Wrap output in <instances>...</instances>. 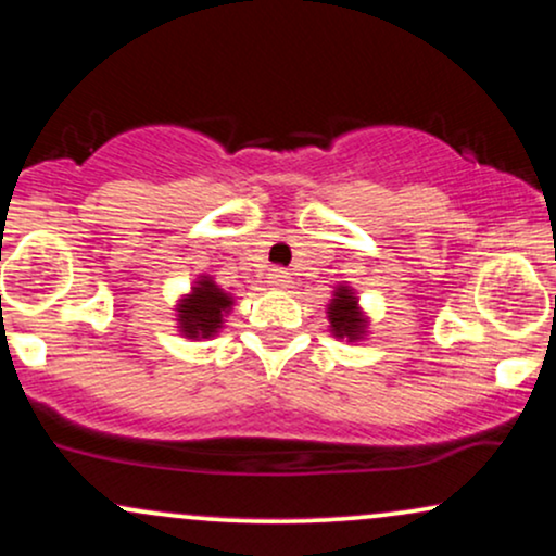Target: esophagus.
<instances>
[{"mask_svg":"<svg viewBox=\"0 0 556 556\" xmlns=\"http://www.w3.org/2000/svg\"><path fill=\"white\" fill-rule=\"evenodd\" d=\"M290 282H292L290 271H285V269H271V274H269V285H271V287H277V290H287V287H290Z\"/></svg>","mask_w":556,"mask_h":556,"instance_id":"1","label":"esophagus"}]
</instances>
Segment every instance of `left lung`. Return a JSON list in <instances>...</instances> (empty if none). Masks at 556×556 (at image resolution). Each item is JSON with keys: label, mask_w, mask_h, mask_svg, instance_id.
<instances>
[{"label": "left lung", "mask_w": 556, "mask_h": 556, "mask_svg": "<svg viewBox=\"0 0 556 556\" xmlns=\"http://www.w3.org/2000/svg\"><path fill=\"white\" fill-rule=\"evenodd\" d=\"M327 318L331 324V334L337 337V340H363V334H366V316H363L361 305H358V298H355V292L350 290L348 285H340L334 290V298H331L329 308H327Z\"/></svg>", "instance_id": "8db88e82"}]
</instances>
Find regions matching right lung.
Instances as JSON below:
<instances>
[{
  "instance_id": "obj_1",
  "label": "right lung",
  "mask_w": 556,
  "mask_h": 556,
  "mask_svg": "<svg viewBox=\"0 0 556 556\" xmlns=\"http://www.w3.org/2000/svg\"><path fill=\"white\" fill-rule=\"evenodd\" d=\"M232 295L214 285L212 277H198L193 290L177 303V324L188 340H208L225 324V316L232 308Z\"/></svg>"
}]
</instances>
